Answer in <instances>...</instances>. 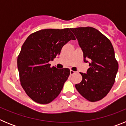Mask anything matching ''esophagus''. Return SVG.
Listing matches in <instances>:
<instances>
[{"label":"esophagus","instance_id":"34e87169","mask_svg":"<svg viewBox=\"0 0 126 126\" xmlns=\"http://www.w3.org/2000/svg\"><path fill=\"white\" fill-rule=\"evenodd\" d=\"M74 73H75V71H73V70H71V71H70V74H71V75H72V74H74Z\"/></svg>","mask_w":126,"mask_h":126}]
</instances>
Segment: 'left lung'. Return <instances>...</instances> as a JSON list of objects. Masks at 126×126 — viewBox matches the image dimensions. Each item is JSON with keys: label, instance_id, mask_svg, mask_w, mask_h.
I'll return each mask as SVG.
<instances>
[{"label": "left lung", "instance_id": "1", "mask_svg": "<svg viewBox=\"0 0 126 126\" xmlns=\"http://www.w3.org/2000/svg\"><path fill=\"white\" fill-rule=\"evenodd\" d=\"M70 30L83 51L84 62H88L90 66L86 74L81 73L83 79L76 84V88L90 102L100 100L112 88L119 68L113 46L106 36L94 28Z\"/></svg>", "mask_w": 126, "mask_h": 126}]
</instances>
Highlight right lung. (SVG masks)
Masks as SVG:
<instances>
[{"label": "right lung", "mask_w": 126, "mask_h": 126, "mask_svg": "<svg viewBox=\"0 0 126 126\" xmlns=\"http://www.w3.org/2000/svg\"><path fill=\"white\" fill-rule=\"evenodd\" d=\"M71 40L76 38L70 29H45L30 34L23 43L17 57L20 81L35 102L47 104L61 93L70 70L51 67L49 62Z\"/></svg>", "instance_id": "right-lung-1"}]
</instances>
